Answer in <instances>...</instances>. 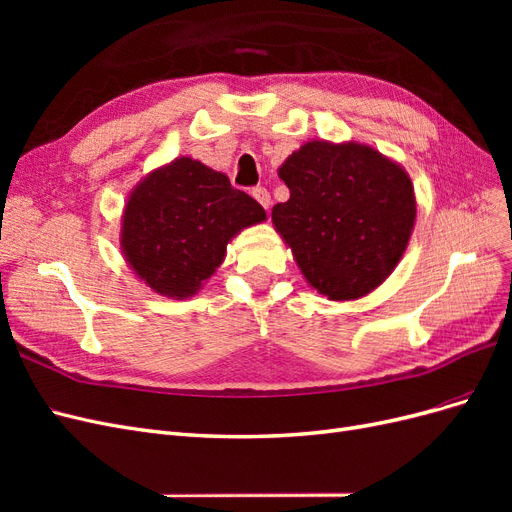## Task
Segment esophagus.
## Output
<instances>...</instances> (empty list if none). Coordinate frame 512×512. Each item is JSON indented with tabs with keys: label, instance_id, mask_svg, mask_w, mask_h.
Returning a JSON list of instances; mask_svg holds the SVG:
<instances>
[{
	"label": "esophagus",
	"instance_id": "1",
	"mask_svg": "<svg viewBox=\"0 0 512 512\" xmlns=\"http://www.w3.org/2000/svg\"><path fill=\"white\" fill-rule=\"evenodd\" d=\"M252 196L258 200V203L265 207V209H269V205H271V194L267 192V188H254L252 190Z\"/></svg>",
	"mask_w": 512,
	"mask_h": 512
}]
</instances>
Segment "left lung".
Returning a JSON list of instances; mask_svg holds the SVG:
<instances>
[{"instance_id":"left-lung-1","label":"left lung","mask_w":512,"mask_h":512,"mask_svg":"<svg viewBox=\"0 0 512 512\" xmlns=\"http://www.w3.org/2000/svg\"><path fill=\"white\" fill-rule=\"evenodd\" d=\"M290 198L273 224L307 282L324 297H363L406 252L416 200L410 177L365 145L314 141L282 164Z\"/></svg>"}]
</instances>
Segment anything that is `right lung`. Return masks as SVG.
<instances>
[{
    "mask_svg": "<svg viewBox=\"0 0 512 512\" xmlns=\"http://www.w3.org/2000/svg\"><path fill=\"white\" fill-rule=\"evenodd\" d=\"M267 218L252 196L192 158L151 173L123 213L121 247L136 275L166 297H192L218 269L226 243Z\"/></svg>",
    "mask_w": 512,
    "mask_h": 512,
    "instance_id": "add662e5",
    "label": "right lung"
}]
</instances>
